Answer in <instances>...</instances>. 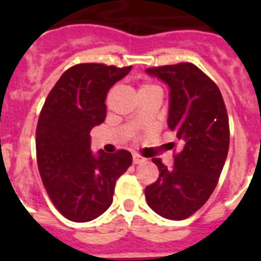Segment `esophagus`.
Wrapping results in <instances>:
<instances>
[{"label": "esophagus", "mask_w": 261, "mask_h": 261, "mask_svg": "<svg viewBox=\"0 0 261 261\" xmlns=\"http://www.w3.org/2000/svg\"><path fill=\"white\" fill-rule=\"evenodd\" d=\"M133 163L134 164H143V163H146V159L145 157H142V155H139V154H133Z\"/></svg>", "instance_id": "obj_1"}]
</instances>
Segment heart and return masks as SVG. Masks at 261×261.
Segmentation results:
<instances>
[{
    "label": "heart",
    "mask_w": 261,
    "mask_h": 261,
    "mask_svg": "<svg viewBox=\"0 0 261 261\" xmlns=\"http://www.w3.org/2000/svg\"><path fill=\"white\" fill-rule=\"evenodd\" d=\"M151 88H159L157 85H154V84L151 83H145L141 85V88H139V92H142V90H147V89H151Z\"/></svg>",
    "instance_id": "b5f03b06"
}]
</instances>
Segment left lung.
<instances>
[{
    "instance_id": "8db88e82",
    "label": "left lung",
    "mask_w": 261,
    "mask_h": 261,
    "mask_svg": "<svg viewBox=\"0 0 261 261\" xmlns=\"http://www.w3.org/2000/svg\"><path fill=\"white\" fill-rule=\"evenodd\" d=\"M171 88L168 126L181 150L169 169L160 159L151 161L160 174L146 187L153 211L181 221L195 214L215 190L229 151V118L217 84L194 63L181 62L147 69Z\"/></svg>"
}]
</instances>
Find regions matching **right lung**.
<instances>
[{
  "instance_id": "right-lung-1",
  "label": "right lung",
  "mask_w": 261,
  "mask_h": 261,
  "mask_svg": "<svg viewBox=\"0 0 261 261\" xmlns=\"http://www.w3.org/2000/svg\"><path fill=\"white\" fill-rule=\"evenodd\" d=\"M131 66L79 63L50 90L36 126V160L43 186L57 210L73 222L97 218L111 206L115 182L133 164L130 151L97 155L90 130L106 120V97Z\"/></svg>"
}]
</instances>
